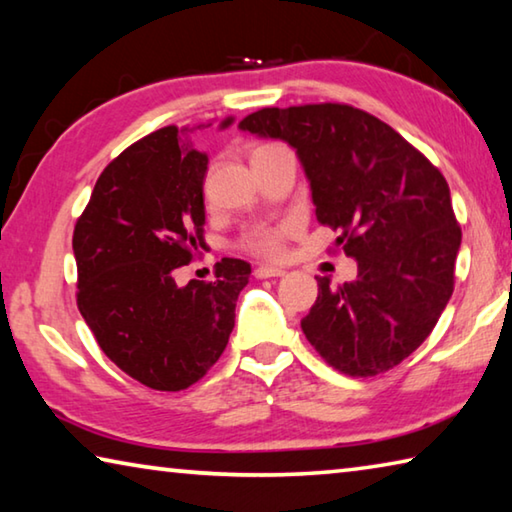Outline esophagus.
I'll use <instances>...</instances> for the list:
<instances>
[{
	"mask_svg": "<svg viewBox=\"0 0 512 512\" xmlns=\"http://www.w3.org/2000/svg\"><path fill=\"white\" fill-rule=\"evenodd\" d=\"M284 275L282 268H275V266H257L255 268V277L257 280H268V277H280Z\"/></svg>",
	"mask_w": 512,
	"mask_h": 512,
	"instance_id": "1",
	"label": "esophagus"
}]
</instances>
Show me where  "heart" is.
Segmentation results:
<instances>
[{"label": "heart", "instance_id": "obj_1", "mask_svg": "<svg viewBox=\"0 0 512 512\" xmlns=\"http://www.w3.org/2000/svg\"><path fill=\"white\" fill-rule=\"evenodd\" d=\"M277 144H262L257 146L255 153H262L268 149H275ZM291 235L289 225H255L244 232L241 237V248H246L248 253L264 259H280L287 250V239Z\"/></svg>", "mask_w": 512, "mask_h": 512}]
</instances>
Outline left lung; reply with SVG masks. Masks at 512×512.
<instances>
[{
	"label": "left lung",
	"mask_w": 512,
	"mask_h": 512,
	"mask_svg": "<svg viewBox=\"0 0 512 512\" xmlns=\"http://www.w3.org/2000/svg\"><path fill=\"white\" fill-rule=\"evenodd\" d=\"M239 128L296 149L316 219L357 259L352 282L334 289L318 277L300 323L307 341L350 377L395 368L454 291L461 228L443 173L391 126L345 103L262 108Z\"/></svg>",
	"instance_id": "obj_1"
}]
</instances>
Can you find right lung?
<instances>
[{"instance_id":"1","label":"right lung","mask_w":512,"mask_h":512,"mask_svg":"<svg viewBox=\"0 0 512 512\" xmlns=\"http://www.w3.org/2000/svg\"><path fill=\"white\" fill-rule=\"evenodd\" d=\"M196 128L164 126L112 160L72 239L81 316L106 357L153 391H183L219 361L250 277L248 262L225 257L214 282L173 280L205 248Z\"/></svg>"}]
</instances>
